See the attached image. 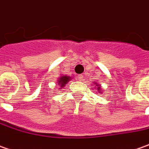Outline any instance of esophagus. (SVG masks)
Returning <instances> with one entry per match:
<instances>
[{
	"mask_svg": "<svg viewBox=\"0 0 149 149\" xmlns=\"http://www.w3.org/2000/svg\"><path fill=\"white\" fill-rule=\"evenodd\" d=\"M77 79H78L79 81H82L83 80V75H78V76H77Z\"/></svg>",
	"mask_w": 149,
	"mask_h": 149,
	"instance_id": "obj_1",
	"label": "esophagus"
}]
</instances>
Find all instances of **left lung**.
Masks as SVG:
<instances>
[{
	"label": "left lung",
	"mask_w": 149,
	"mask_h": 149,
	"mask_svg": "<svg viewBox=\"0 0 149 149\" xmlns=\"http://www.w3.org/2000/svg\"><path fill=\"white\" fill-rule=\"evenodd\" d=\"M94 85H95V89L97 90V92L98 93H100V94H102L103 93V89H102V86H100L99 83H97V81H94Z\"/></svg>",
	"instance_id": "1"
}]
</instances>
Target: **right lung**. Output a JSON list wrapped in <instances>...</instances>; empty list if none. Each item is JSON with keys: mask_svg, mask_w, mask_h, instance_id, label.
Here are the masks:
<instances>
[{"mask_svg": "<svg viewBox=\"0 0 149 149\" xmlns=\"http://www.w3.org/2000/svg\"><path fill=\"white\" fill-rule=\"evenodd\" d=\"M71 79H72V77H69V76H68V75H60V77L58 78L57 84H56L58 86H58V87H59L58 89L62 90V88L64 87V86H66L67 83Z\"/></svg>", "mask_w": 149, "mask_h": 149, "instance_id": "obj_1", "label": "right lung"}]
</instances>
